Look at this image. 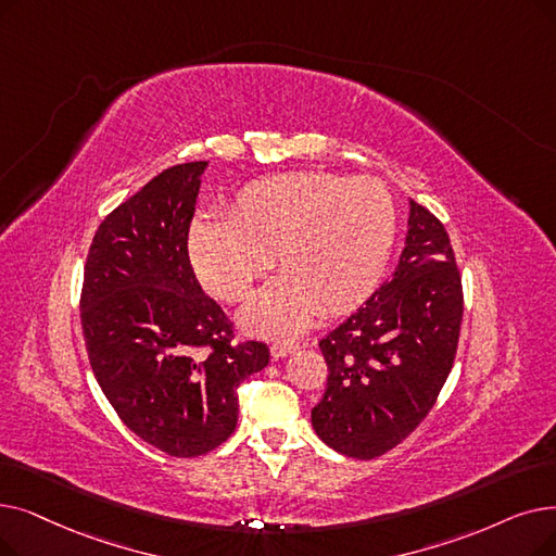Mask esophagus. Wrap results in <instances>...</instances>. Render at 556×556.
Returning a JSON list of instances; mask_svg holds the SVG:
<instances>
[{
    "instance_id": "esophagus-1",
    "label": "esophagus",
    "mask_w": 556,
    "mask_h": 556,
    "mask_svg": "<svg viewBox=\"0 0 556 556\" xmlns=\"http://www.w3.org/2000/svg\"><path fill=\"white\" fill-rule=\"evenodd\" d=\"M295 350H298L295 343H273V345H270L273 358H283V356H288V354H293Z\"/></svg>"
}]
</instances>
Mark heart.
Here are the masks:
<instances>
[{"label":"heart","mask_w":556,"mask_h":556,"mask_svg":"<svg viewBox=\"0 0 556 556\" xmlns=\"http://www.w3.org/2000/svg\"><path fill=\"white\" fill-rule=\"evenodd\" d=\"M397 233L391 190L372 177L291 173L238 192L227 218L200 215L190 225L188 256L206 291L227 302L248 298L240 325L256 336H295L320 316L364 302L389 263Z\"/></svg>","instance_id":"heart-1"}]
</instances>
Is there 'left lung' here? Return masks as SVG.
<instances>
[{"label": "left lung", "instance_id": "8db88e82", "mask_svg": "<svg viewBox=\"0 0 556 556\" xmlns=\"http://www.w3.org/2000/svg\"><path fill=\"white\" fill-rule=\"evenodd\" d=\"M406 223L393 277L320 341L329 377L311 425L331 450L366 462L425 420L462 329V277L445 227L414 200Z\"/></svg>", "mask_w": 556, "mask_h": 556}]
</instances>
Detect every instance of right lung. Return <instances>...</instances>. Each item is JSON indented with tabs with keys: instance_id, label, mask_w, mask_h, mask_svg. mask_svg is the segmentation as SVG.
<instances>
[{
	"instance_id": "right-lung-1",
	"label": "right lung",
	"mask_w": 556,
	"mask_h": 556,
	"mask_svg": "<svg viewBox=\"0 0 556 556\" xmlns=\"http://www.w3.org/2000/svg\"><path fill=\"white\" fill-rule=\"evenodd\" d=\"M206 167H167L109 213L81 291L86 350L102 393L136 437L181 458L231 437L236 389L270 361L263 343L231 345V323L192 273L188 229Z\"/></svg>"
}]
</instances>
